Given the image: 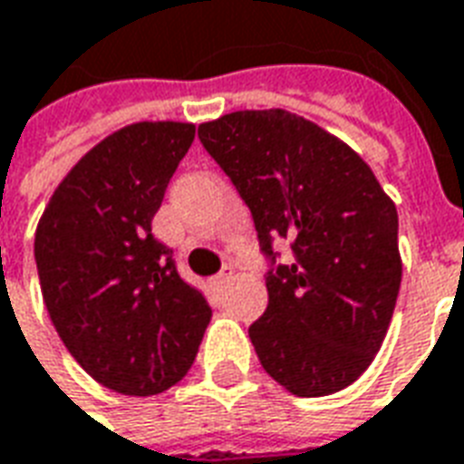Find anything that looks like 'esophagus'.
<instances>
[{
	"label": "esophagus",
	"mask_w": 464,
	"mask_h": 464,
	"mask_svg": "<svg viewBox=\"0 0 464 464\" xmlns=\"http://www.w3.org/2000/svg\"><path fill=\"white\" fill-rule=\"evenodd\" d=\"M232 274H235V272H232V266L225 265V266H222V272H219L218 276L212 279V282H215V286H222V284H227L229 279H232Z\"/></svg>",
	"instance_id": "34e87169"
}]
</instances>
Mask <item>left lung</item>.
Segmentation results:
<instances>
[{
    "label": "left lung",
    "mask_w": 464,
    "mask_h": 464,
    "mask_svg": "<svg viewBox=\"0 0 464 464\" xmlns=\"http://www.w3.org/2000/svg\"><path fill=\"white\" fill-rule=\"evenodd\" d=\"M198 138L255 219L269 304L249 339L262 368L302 398L351 385L401 289L395 205L346 143L289 111H237ZM274 241L293 246L292 263Z\"/></svg>",
    "instance_id": "obj_1"
}]
</instances>
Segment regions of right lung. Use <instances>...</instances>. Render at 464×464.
<instances>
[{
  "instance_id": "right-lung-1",
  "label": "right lung",
  "mask_w": 464,
  "mask_h": 464,
  "mask_svg": "<svg viewBox=\"0 0 464 464\" xmlns=\"http://www.w3.org/2000/svg\"><path fill=\"white\" fill-rule=\"evenodd\" d=\"M195 125L135 123L108 135L53 192L34 239L44 304L98 383L155 395L188 373L212 309L153 237Z\"/></svg>"
}]
</instances>
